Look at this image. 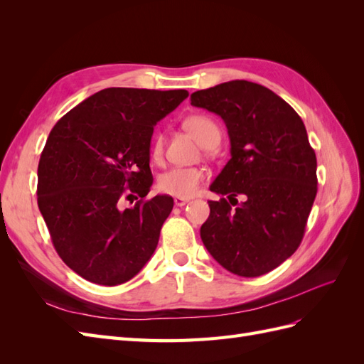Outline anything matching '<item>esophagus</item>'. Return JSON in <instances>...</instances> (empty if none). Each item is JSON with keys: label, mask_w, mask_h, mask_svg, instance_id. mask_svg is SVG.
Returning <instances> with one entry per match:
<instances>
[{"label": "esophagus", "mask_w": 364, "mask_h": 364, "mask_svg": "<svg viewBox=\"0 0 364 364\" xmlns=\"http://www.w3.org/2000/svg\"><path fill=\"white\" fill-rule=\"evenodd\" d=\"M190 202V199H185V197H174V205L176 206H183Z\"/></svg>", "instance_id": "esophagus-1"}]
</instances>
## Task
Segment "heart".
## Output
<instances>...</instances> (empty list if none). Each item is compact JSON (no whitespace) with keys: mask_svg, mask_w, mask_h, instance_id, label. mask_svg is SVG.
Returning <instances> with one entry per match:
<instances>
[{"mask_svg":"<svg viewBox=\"0 0 364 364\" xmlns=\"http://www.w3.org/2000/svg\"><path fill=\"white\" fill-rule=\"evenodd\" d=\"M182 126L190 132L196 141L205 149H214L222 134L213 118L206 115H190L182 121ZM153 161L159 162L164 155V138L161 134L155 135L150 147ZM205 181V171L197 167H173L161 174L158 181L159 190L176 197H193L199 191Z\"/></svg>","mask_w":364,"mask_h":364,"instance_id":"b5f03b06","label":"heart"}]
</instances>
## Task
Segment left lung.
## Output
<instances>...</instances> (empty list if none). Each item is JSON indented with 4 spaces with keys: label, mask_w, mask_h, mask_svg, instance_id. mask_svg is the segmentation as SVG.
I'll list each match as a JSON object with an SVG mask.
<instances>
[{
    "label": "left lung",
    "mask_w": 364,
    "mask_h": 364,
    "mask_svg": "<svg viewBox=\"0 0 364 364\" xmlns=\"http://www.w3.org/2000/svg\"><path fill=\"white\" fill-rule=\"evenodd\" d=\"M191 105L222 117L230 139V159L209 186L228 199L208 202L203 245L230 273L261 277L299 247L317 194L304 121L269 87L247 80L193 92Z\"/></svg>",
    "instance_id": "8db88e82"
}]
</instances>
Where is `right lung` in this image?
Instances as JSON below:
<instances>
[{
    "label": "right lung",
    "instance_id": "1",
    "mask_svg": "<svg viewBox=\"0 0 364 364\" xmlns=\"http://www.w3.org/2000/svg\"><path fill=\"white\" fill-rule=\"evenodd\" d=\"M188 91L106 87L63 115L38 167V206L62 261L86 281L127 282L155 252L173 209L146 199L153 127ZM134 196L132 208H120Z\"/></svg>",
    "mask_w": 364,
    "mask_h": 364
}]
</instances>
